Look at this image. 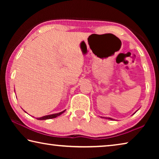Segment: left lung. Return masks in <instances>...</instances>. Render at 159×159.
Returning <instances> with one entry per match:
<instances>
[{
  "label": "left lung",
  "mask_w": 159,
  "mask_h": 159,
  "mask_svg": "<svg viewBox=\"0 0 159 159\" xmlns=\"http://www.w3.org/2000/svg\"><path fill=\"white\" fill-rule=\"evenodd\" d=\"M137 111H138V110H137ZM136 111L134 113V114H135L136 113ZM102 118H106V119H109V120H115V119H114V118H110V117H102Z\"/></svg>",
  "instance_id": "left-lung-1"
}]
</instances>
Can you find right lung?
I'll return each instance as SVG.
<instances>
[{
  "label": "right lung",
  "mask_w": 159,
  "mask_h": 159,
  "mask_svg": "<svg viewBox=\"0 0 159 159\" xmlns=\"http://www.w3.org/2000/svg\"><path fill=\"white\" fill-rule=\"evenodd\" d=\"M66 111L65 110H64V111H61V112H59L57 113V114H50V115H46V116H43L42 117H39V118H36V119L38 120H47V119H50V118H55L56 117L59 116H60L61 114H63V113ZM26 112V111H25Z\"/></svg>",
  "instance_id": "right-lung-1"
}]
</instances>
